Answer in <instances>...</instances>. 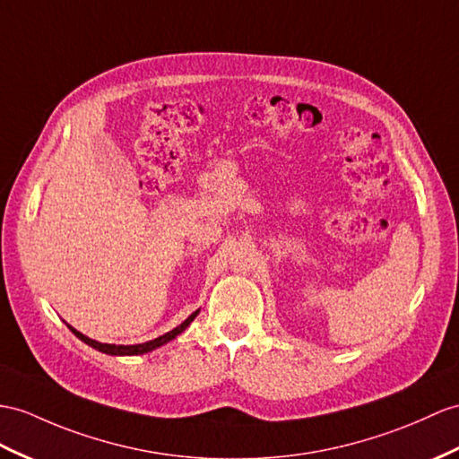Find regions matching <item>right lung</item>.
<instances>
[{
  "label": "right lung",
  "instance_id": "right-lung-1",
  "mask_svg": "<svg viewBox=\"0 0 459 459\" xmlns=\"http://www.w3.org/2000/svg\"><path fill=\"white\" fill-rule=\"evenodd\" d=\"M200 314V309H196V311H193L191 316H188L181 325H177L173 331H169V333H165V334H161V337H158V339H153V341H148V342H142V344H108V342H99V341H93V339H89V337H85L83 333H80L77 329H74L72 325H68V323H65V325H68V329L75 334L77 339L80 341H83L85 344H89L91 346V349H95V351H99V352H105V354H110V356H136V354H145V352H152V351H155V349H160V346H163V344H167L169 341H173V339H177L178 334H181L188 325H191V323L195 321V317Z\"/></svg>",
  "mask_w": 459,
  "mask_h": 459
}]
</instances>
